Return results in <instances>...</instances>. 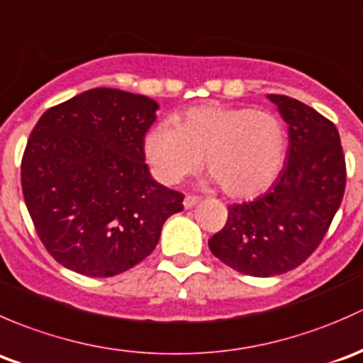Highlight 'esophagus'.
I'll list each match as a JSON object with an SVG mask.
<instances>
[{
  "instance_id": "obj_1",
  "label": "esophagus",
  "mask_w": 363,
  "mask_h": 363,
  "mask_svg": "<svg viewBox=\"0 0 363 363\" xmlns=\"http://www.w3.org/2000/svg\"><path fill=\"white\" fill-rule=\"evenodd\" d=\"M199 201H201L199 196H192V194H189V196H186L185 199H183V206H185L186 209L194 208L197 203H199Z\"/></svg>"
}]
</instances>
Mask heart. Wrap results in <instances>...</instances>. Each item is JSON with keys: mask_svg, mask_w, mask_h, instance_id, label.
Instances as JSON below:
<instances>
[{"mask_svg": "<svg viewBox=\"0 0 363 363\" xmlns=\"http://www.w3.org/2000/svg\"><path fill=\"white\" fill-rule=\"evenodd\" d=\"M285 127L274 113L204 104L160 124L145 140V154L159 180L177 185L201 169L230 197L259 196L276 180L285 159Z\"/></svg>", "mask_w": 363, "mask_h": 363, "instance_id": "obj_1", "label": "heart"}]
</instances>
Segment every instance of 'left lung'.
I'll return each mask as SVG.
<instances>
[{"label":"left lung","mask_w":363,"mask_h":363,"mask_svg":"<svg viewBox=\"0 0 363 363\" xmlns=\"http://www.w3.org/2000/svg\"><path fill=\"white\" fill-rule=\"evenodd\" d=\"M289 124V152L271 189L252 203L230 204L227 223L208 241L234 271L283 274L318 248L346 186L341 138L328 118L289 96L269 94Z\"/></svg>","instance_id":"left-lung-1"}]
</instances>
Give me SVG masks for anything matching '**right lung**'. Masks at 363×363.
Segmentation results:
<instances>
[{
    "label": "right lung",
    "instance_id": "right-lung-1",
    "mask_svg": "<svg viewBox=\"0 0 363 363\" xmlns=\"http://www.w3.org/2000/svg\"><path fill=\"white\" fill-rule=\"evenodd\" d=\"M159 104L98 87L48 108L21 164L22 194L47 252L92 278L121 274L147 259L183 194L157 183L145 134Z\"/></svg>",
    "mask_w": 363,
    "mask_h": 363
}]
</instances>
